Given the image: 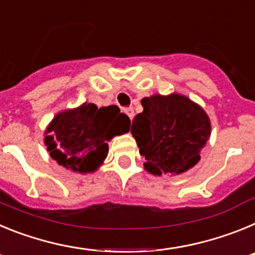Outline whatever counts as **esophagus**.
<instances>
[{"mask_svg": "<svg viewBox=\"0 0 255 255\" xmlns=\"http://www.w3.org/2000/svg\"><path fill=\"white\" fill-rule=\"evenodd\" d=\"M124 112H125L128 116H129L130 120H132V117H134V108H132V107H125V108H124Z\"/></svg>", "mask_w": 255, "mask_h": 255, "instance_id": "esophagus-1", "label": "esophagus"}]
</instances>
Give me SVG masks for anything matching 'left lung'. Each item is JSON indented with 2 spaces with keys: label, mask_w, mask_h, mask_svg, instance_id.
<instances>
[{
  "label": "left lung",
  "mask_w": 255,
  "mask_h": 255,
  "mask_svg": "<svg viewBox=\"0 0 255 255\" xmlns=\"http://www.w3.org/2000/svg\"><path fill=\"white\" fill-rule=\"evenodd\" d=\"M141 106L131 134L145 157V170L153 175L181 173L197 164L211 134L206 112L179 94L145 97Z\"/></svg>",
  "instance_id": "left-lung-1"
}]
</instances>
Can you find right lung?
<instances>
[{"instance_id": "add662e5", "label": "right lung", "mask_w": 255, "mask_h": 255, "mask_svg": "<svg viewBox=\"0 0 255 255\" xmlns=\"http://www.w3.org/2000/svg\"><path fill=\"white\" fill-rule=\"evenodd\" d=\"M129 130L130 119L117 106L98 108L84 103L58 114L47 129L51 134L44 143L58 164L85 173L96 170L107 157V141Z\"/></svg>"}]
</instances>
